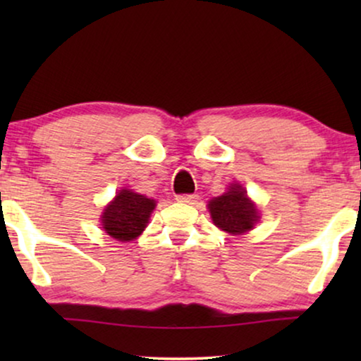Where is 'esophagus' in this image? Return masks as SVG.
Wrapping results in <instances>:
<instances>
[{"mask_svg":"<svg viewBox=\"0 0 361 361\" xmlns=\"http://www.w3.org/2000/svg\"><path fill=\"white\" fill-rule=\"evenodd\" d=\"M177 202H180V204H195L197 200H199V195L195 194H180L176 197Z\"/></svg>","mask_w":361,"mask_h":361,"instance_id":"esophagus-1","label":"esophagus"}]
</instances>
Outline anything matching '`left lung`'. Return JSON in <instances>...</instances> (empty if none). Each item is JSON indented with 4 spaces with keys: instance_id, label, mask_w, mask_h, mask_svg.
Listing matches in <instances>:
<instances>
[{
    "instance_id": "obj_1",
    "label": "left lung",
    "mask_w": 361,
    "mask_h": 361,
    "mask_svg": "<svg viewBox=\"0 0 361 361\" xmlns=\"http://www.w3.org/2000/svg\"><path fill=\"white\" fill-rule=\"evenodd\" d=\"M207 207L214 224L230 235H243L259 220L258 207L240 184H230L225 194L214 197Z\"/></svg>"
}]
</instances>
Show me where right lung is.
I'll use <instances>...</instances> for the list:
<instances>
[{"label":"right lung","mask_w":361,"mask_h":361,"mask_svg":"<svg viewBox=\"0 0 361 361\" xmlns=\"http://www.w3.org/2000/svg\"><path fill=\"white\" fill-rule=\"evenodd\" d=\"M154 209L156 200L121 189L103 210L102 228L118 241H131L145 231Z\"/></svg>","instance_id":"1"}]
</instances>
